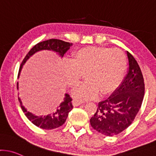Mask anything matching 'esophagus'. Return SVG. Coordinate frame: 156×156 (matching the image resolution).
Wrapping results in <instances>:
<instances>
[{
  "mask_svg": "<svg viewBox=\"0 0 156 156\" xmlns=\"http://www.w3.org/2000/svg\"><path fill=\"white\" fill-rule=\"evenodd\" d=\"M81 104H82L81 102L79 101H78V100H73V104L74 107H78V106L81 105Z\"/></svg>",
  "mask_w": 156,
  "mask_h": 156,
  "instance_id": "34e87169",
  "label": "esophagus"
}]
</instances>
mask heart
Segmentation results:
<instances>
[{"mask_svg": "<svg viewBox=\"0 0 156 156\" xmlns=\"http://www.w3.org/2000/svg\"><path fill=\"white\" fill-rule=\"evenodd\" d=\"M126 59L118 49L88 47L73 54L71 61H64V77L69 87L79 83L84 73L87 80L73 90L75 98L79 100L94 98L113 91L124 78Z\"/></svg>", "mask_w": 156, "mask_h": 156, "instance_id": "b5f03b06", "label": "heart"}]
</instances>
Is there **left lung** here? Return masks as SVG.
Listing matches in <instances>:
<instances>
[{
	"mask_svg": "<svg viewBox=\"0 0 156 156\" xmlns=\"http://www.w3.org/2000/svg\"><path fill=\"white\" fill-rule=\"evenodd\" d=\"M129 68L127 74L112 95L98 104L90 119L94 129L107 136L119 134L134 121L144 95V82L141 70L135 58L126 51Z\"/></svg>",
	"mask_w": 156,
	"mask_h": 156,
	"instance_id": "left-lung-1",
	"label": "left lung"
}]
</instances>
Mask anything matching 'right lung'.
<instances>
[{
	"mask_svg": "<svg viewBox=\"0 0 156 156\" xmlns=\"http://www.w3.org/2000/svg\"><path fill=\"white\" fill-rule=\"evenodd\" d=\"M71 46H73V44L71 43L64 41L58 40V39H49V40L38 43L30 49V52L27 53L24 59L23 60L21 64H20L18 77H19L22 67L27 62V60L35 53L41 50H50L58 53L60 57L62 58ZM17 89H18V82L17 83ZM72 100L73 99L69 96V94L66 93L64 101L61 102L58 107L53 110L52 113L48 114L47 115H35L32 112L27 111V109L22 104L20 98H18L20 107L25 113V115L27 116V119L35 126L45 129H55L64 124L68 117V114L73 108Z\"/></svg>",
	"mask_w": 156,
	"mask_h": 156,
	"instance_id": "1",
	"label": "right lung"
}]
</instances>
